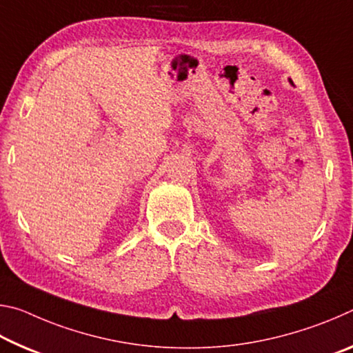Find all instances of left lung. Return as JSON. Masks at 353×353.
Here are the masks:
<instances>
[{
	"instance_id": "left-lung-1",
	"label": "left lung",
	"mask_w": 353,
	"mask_h": 353,
	"mask_svg": "<svg viewBox=\"0 0 353 353\" xmlns=\"http://www.w3.org/2000/svg\"><path fill=\"white\" fill-rule=\"evenodd\" d=\"M290 82H291V81H290ZM291 83H292V82H291Z\"/></svg>"
}]
</instances>
